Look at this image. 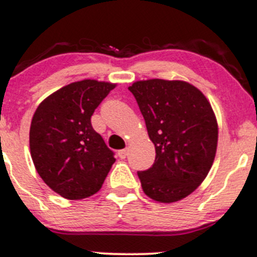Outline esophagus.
Returning a JSON list of instances; mask_svg holds the SVG:
<instances>
[{
  "label": "esophagus",
  "mask_w": 257,
  "mask_h": 257,
  "mask_svg": "<svg viewBox=\"0 0 257 257\" xmlns=\"http://www.w3.org/2000/svg\"><path fill=\"white\" fill-rule=\"evenodd\" d=\"M117 155H118V157H120V159H126V156H127V149L120 150Z\"/></svg>",
  "instance_id": "34e87169"
}]
</instances>
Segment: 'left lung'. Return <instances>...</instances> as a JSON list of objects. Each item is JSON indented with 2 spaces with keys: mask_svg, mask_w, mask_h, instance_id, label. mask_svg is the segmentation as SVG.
Wrapping results in <instances>:
<instances>
[{
  "mask_svg": "<svg viewBox=\"0 0 257 257\" xmlns=\"http://www.w3.org/2000/svg\"><path fill=\"white\" fill-rule=\"evenodd\" d=\"M128 90L156 150L154 165L137 172L142 190L155 201H179L197 189L214 162L217 122L211 105L184 81H137Z\"/></svg>",
  "mask_w": 257,
  "mask_h": 257,
  "instance_id": "left-lung-1",
  "label": "left lung"
}]
</instances>
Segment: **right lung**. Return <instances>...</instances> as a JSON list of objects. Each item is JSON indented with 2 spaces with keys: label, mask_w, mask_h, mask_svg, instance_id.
Returning a JSON list of instances; mask_svg holds the SVG:
<instances>
[{
  "label": "right lung",
  "mask_w": 257,
  "mask_h": 257,
  "mask_svg": "<svg viewBox=\"0 0 257 257\" xmlns=\"http://www.w3.org/2000/svg\"><path fill=\"white\" fill-rule=\"evenodd\" d=\"M116 85L83 80L48 96L30 128V149L47 186L68 200H81L102 186L115 154L91 125V116Z\"/></svg>",
  "instance_id": "obj_1"
}]
</instances>
